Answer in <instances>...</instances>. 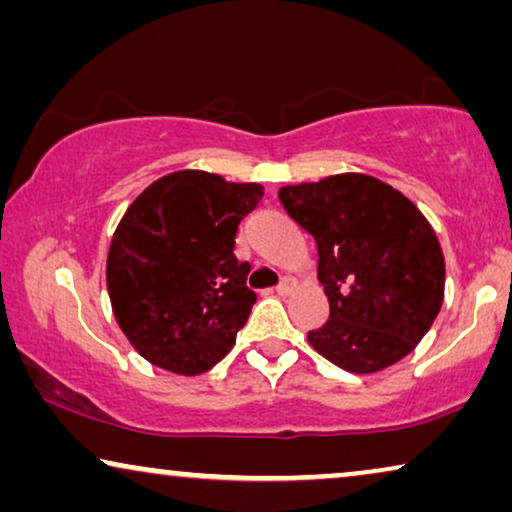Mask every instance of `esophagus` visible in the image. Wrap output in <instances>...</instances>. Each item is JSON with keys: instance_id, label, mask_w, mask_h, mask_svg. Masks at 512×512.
<instances>
[{"instance_id": "1", "label": "esophagus", "mask_w": 512, "mask_h": 512, "mask_svg": "<svg viewBox=\"0 0 512 512\" xmlns=\"http://www.w3.org/2000/svg\"><path fill=\"white\" fill-rule=\"evenodd\" d=\"M296 289V282H293L291 277H284L282 282H279L277 286H275V291L279 293V296H289V293Z\"/></svg>"}]
</instances>
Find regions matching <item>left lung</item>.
Listing matches in <instances>:
<instances>
[{
  "label": "left lung",
  "mask_w": 512,
  "mask_h": 512,
  "mask_svg": "<svg viewBox=\"0 0 512 512\" xmlns=\"http://www.w3.org/2000/svg\"><path fill=\"white\" fill-rule=\"evenodd\" d=\"M286 214L317 242L328 321L310 345L366 375L408 356L443 305L445 261L422 212L380 179L335 174L279 188Z\"/></svg>",
  "instance_id": "8db88e82"
}]
</instances>
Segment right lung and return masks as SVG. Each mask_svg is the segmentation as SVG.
I'll use <instances>...</instances> for the list:
<instances>
[{
    "instance_id": "1",
    "label": "right lung",
    "mask_w": 512,
    "mask_h": 512,
    "mask_svg": "<svg viewBox=\"0 0 512 512\" xmlns=\"http://www.w3.org/2000/svg\"><path fill=\"white\" fill-rule=\"evenodd\" d=\"M258 184L184 170L153 181L111 237L107 289L116 321L153 366L198 375L230 352L256 293L235 256Z\"/></svg>"
}]
</instances>
